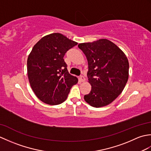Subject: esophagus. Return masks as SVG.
<instances>
[{
	"label": "esophagus",
	"instance_id": "1",
	"mask_svg": "<svg viewBox=\"0 0 151 151\" xmlns=\"http://www.w3.org/2000/svg\"><path fill=\"white\" fill-rule=\"evenodd\" d=\"M79 81H81V82H85L86 78H85V77H84V76H80V78H79Z\"/></svg>",
	"mask_w": 151,
	"mask_h": 151
}]
</instances>
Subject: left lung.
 Segmentation results:
<instances>
[{
  "mask_svg": "<svg viewBox=\"0 0 151 151\" xmlns=\"http://www.w3.org/2000/svg\"><path fill=\"white\" fill-rule=\"evenodd\" d=\"M88 63V82L91 90L84 95L86 102L95 108L110 104L124 89L129 79V63L125 54L106 39L80 43Z\"/></svg>",
  "mask_w": 151,
  "mask_h": 151,
  "instance_id": "1",
  "label": "left lung"
}]
</instances>
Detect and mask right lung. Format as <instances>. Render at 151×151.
Listing matches in <instances>:
<instances>
[{
	"instance_id": "1",
	"label": "right lung",
	"mask_w": 151,
	"mask_h": 151,
	"mask_svg": "<svg viewBox=\"0 0 151 151\" xmlns=\"http://www.w3.org/2000/svg\"><path fill=\"white\" fill-rule=\"evenodd\" d=\"M78 43L60 33L43 37L32 48L27 60L28 81L40 101L58 105L66 100L78 78L69 73L63 56Z\"/></svg>"
}]
</instances>
